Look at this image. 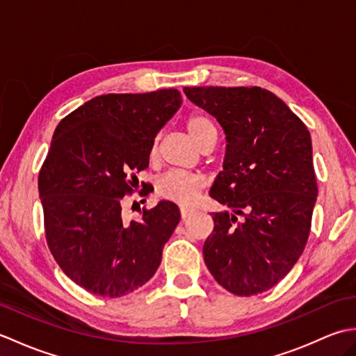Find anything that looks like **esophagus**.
Listing matches in <instances>:
<instances>
[{"label": "esophagus", "mask_w": 356, "mask_h": 356, "mask_svg": "<svg viewBox=\"0 0 356 356\" xmlns=\"http://www.w3.org/2000/svg\"><path fill=\"white\" fill-rule=\"evenodd\" d=\"M194 214L193 209H188V208H180V217H182V220H186V218H190Z\"/></svg>", "instance_id": "34e87169"}]
</instances>
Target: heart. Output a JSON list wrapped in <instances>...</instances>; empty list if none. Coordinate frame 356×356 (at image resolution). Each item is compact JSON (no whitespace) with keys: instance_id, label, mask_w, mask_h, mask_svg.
Wrapping results in <instances>:
<instances>
[{"instance_id":"b5f03b06","label":"heart","mask_w":356,"mask_h":356,"mask_svg":"<svg viewBox=\"0 0 356 356\" xmlns=\"http://www.w3.org/2000/svg\"><path fill=\"white\" fill-rule=\"evenodd\" d=\"M185 128L193 142L197 147H203V143L211 136H216L213 124L202 115H191L186 119ZM157 147H153V154H156ZM207 182L199 174H190L182 171H171L157 182V194L162 199L177 203V205L188 207L199 199L202 191L205 190Z\"/></svg>"}]
</instances>
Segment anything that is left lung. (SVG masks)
<instances>
[{"label": "left lung", "mask_w": 356, "mask_h": 356, "mask_svg": "<svg viewBox=\"0 0 356 356\" xmlns=\"http://www.w3.org/2000/svg\"><path fill=\"white\" fill-rule=\"evenodd\" d=\"M184 93L217 119L226 140L223 171L209 195L231 213H213L203 259L226 291L261 293L293 268L311 232L318 194L311 134L260 87H185Z\"/></svg>", "instance_id": "8db88e82"}]
</instances>
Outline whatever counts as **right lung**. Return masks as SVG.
Wrapping results in <instances>:
<instances>
[{"label": "right lung", "mask_w": 356, "mask_h": 356, "mask_svg": "<svg viewBox=\"0 0 356 356\" xmlns=\"http://www.w3.org/2000/svg\"><path fill=\"white\" fill-rule=\"evenodd\" d=\"M182 104L176 88L102 95L58 124L38 177L45 238L64 274L86 291L122 297L145 284L180 211L162 200L125 220L127 194L149 163L156 134ZM140 195H147L145 184Z\"/></svg>", "instance_id": "obj_1"}]
</instances>
